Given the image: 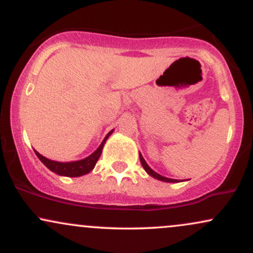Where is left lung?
<instances>
[{
	"instance_id": "obj_1",
	"label": "left lung",
	"mask_w": 253,
	"mask_h": 253,
	"mask_svg": "<svg viewBox=\"0 0 253 253\" xmlns=\"http://www.w3.org/2000/svg\"><path fill=\"white\" fill-rule=\"evenodd\" d=\"M139 157H140V163H141V165H143V168L145 169V171H146V172L149 173V175H151L152 177H155V178H157V179H159V181H164V182H177V179L167 178V177H164V176L159 175V173L155 172V171L151 169L149 165L146 164V162H145V159L143 158V156H141L140 153H139Z\"/></svg>"
}]
</instances>
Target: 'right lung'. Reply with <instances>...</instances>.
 Instances as JSON below:
<instances>
[{
  "mask_svg": "<svg viewBox=\"0 0 253 253\" xmlns=\"http://www.w3.org/2000/svg\"><path fill=\"white\" fill-rule=\"evenodd\" d=\"M113 130H110L108 134L106 135L104 140L102 141V144L100 145V147L95 151L92 155H90L86 158L82 159V161H77V162H68V163H60V162H54L51 161V159L45 158V157L40 155L39 152L36 151V155L38 156V158L45 164V167H47L48 169L53 172H56L57 175H62V176H69V177H78L88 173L95 168L96 165L98 158H100L101 153H102V149L103 145L106 143V140L108 139V136L112 134Z\"/></svg>",
  "mask_w": 253,
  "mask_h": 253,
  "instance_id": "obj_1",
  "label": "right lung"
}]
</instances>
